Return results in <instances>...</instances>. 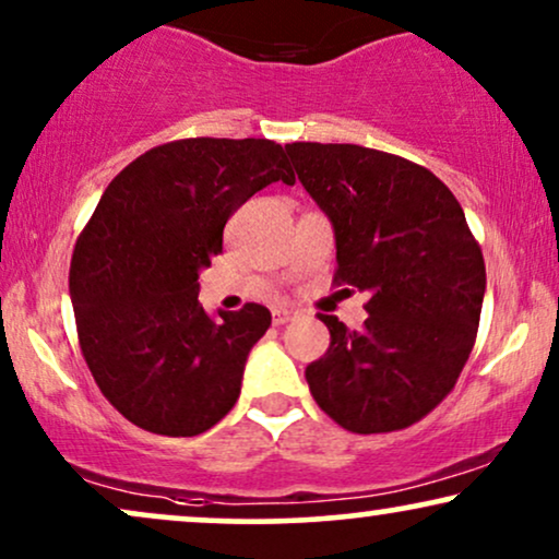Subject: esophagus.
<instances>
[{"instance_id":"34e87169","label":"esophagus","mask_w":559,"mask_h":559,"mask_svg":"<svg viewBox=\"0 0 559 559\" xmlns=\"http://www.w3.org/2000/svg\"><path fill=\"white\" fill-rule=\"evenodd\" d=\"M296 314H299V312H296V309H292V307H278V309H273V324H286V322H292Z\"/></svg>"}]
</instances>
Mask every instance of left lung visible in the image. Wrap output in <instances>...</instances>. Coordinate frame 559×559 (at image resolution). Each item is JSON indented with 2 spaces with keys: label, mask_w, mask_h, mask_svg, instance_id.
<instances>
[{
  "label": "left lung",
  "mask_w": 559,
  "mask_h": 559,
  "mask_svg": "<svg viewBox=\"0 0 559 559\" xmlns=\"http://www.w3.org/2000/svg\"><path fill=\"white\" fill-rule=\"evenodd\" d=\"M335 231L337 284L369 294L361 330L320 314L330 348L309 392L337 426L386 433L454 390L477 337L485 260L454 193L426 167L358 144H286Z\"/></svg>",
  "instance_id": "left-lung-1"
}]
</instances>
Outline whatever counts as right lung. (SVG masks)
<instances>
[{
    "mask_svg": "<svg viewBox=\"0 0 559 559\" xmlns=\"http://www.w3.org/2000/svg\"><path fill=\"white\" fill-rule=\"evenodd\" d=\"M294 186L267 139H180L112 178L76 239L69 294L92 377L133 426L198 436L235 407L271 312L245 304L211 317L198 275L224 224L271 182Z\"/></svg>",
    "mask_w": 559,
    "mask_h": 559,
    "instance_id": "add662e5",
    "label": "right lung"
}]
</instances>
